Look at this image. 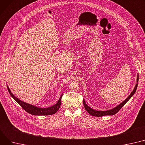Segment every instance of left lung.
Listing matches in <instances>:
<instances>
[{
  "label": "left lung",
  "instance_id": "left-lung-1",
  "mask_svg": "<svg viewBox=\"0 0 145 145\" xmlns=\"http://www.w3.org/2000/svg\"><path fill=\"white\" fill-rule=\"evenodd\" d=\"M138 80H139V75L138 74L137 75V83L135 86V88L133 90V91H132V93L130 94V95L128 96V97L125 99L122 103H121L120 104H119L118 105L116 106V107L113 108L111 110H107V111H97V110H95L93 108H91V107H89V106L86 104V102L84 101V99H83V104H84V107L85 108V109L86 110V111H88L90 115H93V116L94 117H103L104 116V115H113L115 114H117L120 110L121 108L123 107V106L126 104L128 101H129V100L132 97L133 95V94L135 93L137 88H138Z\"/></svg>",
  "mask_w": 145,
  "mask_h": 145
}]
</instances>
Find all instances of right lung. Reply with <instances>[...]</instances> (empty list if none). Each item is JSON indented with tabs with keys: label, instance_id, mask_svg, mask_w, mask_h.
<instances>
[{
	"label": "right lung",
	"instance_id": "obj_1",
	"mask_svg": "<svg viewBox=\"0 0 145 145\" xmlns=\"http://www.w3.org/2000/svg\"><path fill=\"white\" fill-rule=\"evenodd\" d=\"M7 90L8 91V93L12 96V97L13 98V99L17 102V103L20 105L21 107L28 113L30 114L31 115H50L54 114L60 108L61 104V99L62 97V94H61V97L57 101V102L54 105L51 106V107H48V108H39L37 107L36 106H34L33 105L28 104L27 103H25L20 99H18L17 97H16L11 92L10 90L8 87L7 86Z\"/></svg>",
	"mask_w": 145,
	"mask_h": 145
}]
</instances>
